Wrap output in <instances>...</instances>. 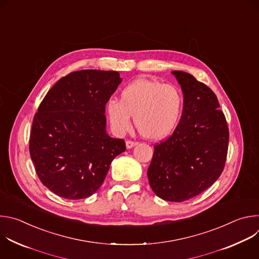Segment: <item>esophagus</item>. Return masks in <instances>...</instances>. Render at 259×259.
<instances>
[{
    "label": "esophagus",
    "instance_id": "esophagus-1",
    "mask_svg": "<svg viewBox=\"0 0 259 259\" xmlns=\"http://www.w3.org/2000/svg\"><path fill=\"white\" fill-rule=\"evenodd\" d=\"M137 143H138V142L133 141V140H127V141H126V147H127V149H132V147L135 146Z\"/></svg>",
    "mask_w": 259,
    "mask_h": 259
}]
</instances>
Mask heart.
Here are the masks:
<instances>
[{"label":"heart","mask_w":259,"mask_h":259,"mask_svg":"<svg viewBox=\"0 0 259 259\" xmlns=\"http://www.w3.org/2000/svg\"><path fill=\"white\" fill-rule=\"evenodd\" d=\"M181 107L182 95L175 86L157 80L137 79L121 91L120 101L112 99L107 102L106 114L117 134L130 128L132 116L143 137L159 140L174 130Z\"/></svg>","instance_id":"1"}]
</instances>
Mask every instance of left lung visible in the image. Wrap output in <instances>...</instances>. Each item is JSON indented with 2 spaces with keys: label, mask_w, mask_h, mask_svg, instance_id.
Masks as SVG:
<instances>
[{
  "label": "left lung",
  "mask_w": 259,
  "mask_h": 259,
  "mask_svg": "<svg viewBox=\"0 0 259 259\" xmlns=\"http://www.w3.org/2000/svg\"><path fill=\"white\" fill-rule=\"evenodd\" d=\"M183 93L180 121L173 134L154 146L147 170L150 186L161 199L194 198L223 173L229 147V127L214 92L191 73L172 71Z\"/></svg>",
  "instance_id": "obj_1"
}]
</instances>
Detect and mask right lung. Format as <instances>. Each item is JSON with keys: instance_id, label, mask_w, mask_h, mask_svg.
<instances>
[{"instance_id": "obj_1", "label": "right lung", "mask_w": 259, "mask_h": 259, "mask_svg": "<svg viewBox=\"0 0 259 259\" xmlns=\"http://www.w3.org/2000/svg\"><path fill=\"white\" fill-rule=\"evenodd\" d=\"M122 82L115 70L84 69L61 78L33 117L29 154L41 182L55 195L92 196L125 141L108 136L105 104Z\"/></svg>"}]
</instances>
